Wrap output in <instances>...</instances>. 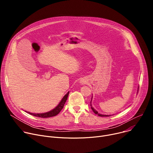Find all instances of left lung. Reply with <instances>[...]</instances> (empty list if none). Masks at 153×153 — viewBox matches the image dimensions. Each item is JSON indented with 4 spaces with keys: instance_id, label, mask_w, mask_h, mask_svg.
<instances>
[{
    "instance_id": "left-lung-1",
    "label": "left lung",
    "mask_w": 153,
    "mask_h": 153,
    "mask_svg": "<svg viewBox=\"0 0 153 153\" xmlns=\"http://www.w3.org/2000/svg\"><path fill=\"white\" fill-rule=\"evenodd\" d=\"M91 109H92V110H93V111L96 114H97L99 116H100V117H106V116H108V115H103V114H99V113H98V112L97 111H96L91 106Z\"/></svg>"
}]
</instances>
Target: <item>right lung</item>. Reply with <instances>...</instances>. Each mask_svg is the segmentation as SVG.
<instances>
[{
  "mask_svg": "<svg viewBox=\"0 0 153 153\" xmlns=\"http://www.w3.org/2000/svg\"><path fill=\"white\" fill-rule=\"evenodd\" d=\"M68 94H69V92H68V93L67 94L65 95V96L63 97V99H62L60 103L54 109H53V110H51L49 112H47L45 113H41V114H34V113H31L30 112H27V113L32 116L41 117V118H48V117L55 116L57 115L60 112V111L62 110V108H63V106H64L65 102H66V101H67Z\"/></svg>",
  "mask_w": 153,
  "mask_h": 153,
  "instance_id": "add662e5",
  "label": "right lung"
}]
</instances>
